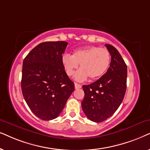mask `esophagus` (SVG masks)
I'll use <instances>...</instances> for the list:
<instances>
[{
    "label": "esophagus",
    "mask_w": 150,
    "mask_h": 150,
    "mask_svg": "<svg viewBox=\"0 0 150 150\" xmlns=\"http://www.w3.org/2000/svg\"><path fill=\"white\" fill-rule=\"evenodd\" d=\"M75 89L81 88V84H79V83H75Z\"/></svg>",
    "instance_id": "1"
}]
</instances>
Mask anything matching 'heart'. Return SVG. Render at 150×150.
Segmentation results:
<instances>
[{"mask_svg":"<svg viewBox=\"0 0 150 150\" xmlns=\"http://www.w3.org/2000/svg\"><path fill=\"white\" fill-rule=\"evenodd\" d=\"M110 62L108 50L95 46L75 50L73 55L65 53L62 57V63L68 76H73L80 64L81 69L75 75V79L79 81L88 77L93 80L100 78L107 71Z\"/></svg>","mask_w":150,"mask_h":150,"instance_id":"heart-1","label":"heart"}]
</instances>
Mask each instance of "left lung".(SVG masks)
Returning <instances> with one entry per match:
<instances>
[{"mask_svg":"<svg viewBox=\"0 0 150 150\" xmlns=\"http://www.w3.org/2000/svg\"><path fill=\"white\" fill-rule=\"evenodd\" d=\"M111 55L110 67L98 80L83 85V112L90 120L100 123L110 117L122 103L127 86V65L119 52L105 45Z\"/></svg>","mask_w":150,"mask_h":150,"instance_id":"8db88e82","label":"left lung"}]
</instances>
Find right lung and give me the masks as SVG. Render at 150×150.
I'll return each instance as SVG.
<instances>
[{
    "mask_svg": "<svg viewBox=\"0 0 150 150\" xmlns=\"http://www.w3.org/2000/svg\"><path fill=\"white\" fill-rule=\"evenodd\" d=\"M67 45L64 41L42 42L23 60L24 99L32 112L42 120L57 118L75 89L62 63Z\"/></svg>",
    "mask_w": 150,
    "mask_h": 150,
    "instance_id": "right-lung-1",
    "label": "right lung"
}]
</instances>
